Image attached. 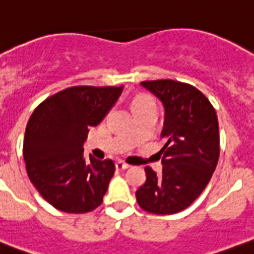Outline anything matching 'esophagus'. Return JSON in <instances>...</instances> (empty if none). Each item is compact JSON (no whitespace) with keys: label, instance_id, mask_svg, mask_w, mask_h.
<instances>
[{"label":"esophagus","instance_id":"obj_1","mask_svg":"<svg viewBox=\"0 0 254 254\" xmlns=\"http://www.w3.org/2000/svg\"><path fill=\"white\" fill-rule=\"evenodd\" d=\"M129 166L127 165V163H125V162L122 161H117L116 162V168H117L118 171H122V170H127Z\"/></svg>","mask_w":254,"mask_h":254}]
</instances>
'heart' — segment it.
I'll use <instances>...</instances> for the list:
<instances>
[{
	"label": "heart",
	"mask_w": 254,
	"mask_h": 254,
	"mask_svg": "<svg viewBox=\"0 0 254 254\" xmlns=\"http://www.w3.org/2000/svg\"><path fill=\"white\" fill-rule=\"evenodd\" d=\"M133 110L134 112H138V111H144V110H156V105H154L153 98L149 97L147 95H139L137 96L133 100Z\"/></svg>",
	"instance_id": "heart-1"
}]
</instances>
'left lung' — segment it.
<instances>
[{
  "instance_id": "1",
  "label": "left lung",
  "mask_w": 254,
  "mask_h": 254,
  "mask_svg": "<svg viewBox=\"0 0 254 254\" xmlns=\"http://www.w3.org/2000/svg\"><path fill=\"white\" fill-rule=\"evenodd\" d=\"M165 108L158 152L163 170L159 176L146 167L147 180L137 190L139 207L149 213L173 214L195 201L216 170L219 132L216 111L195 87L173 79L141 82Z\"/></svg>"
}]
</instances>
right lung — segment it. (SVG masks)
Segmentation results:
<instances>
[{
    "instance_id": "right-lung-1",
    "label": "right lung",
    "mask_w": 254,
    "mask_h": 254,
    "mask_svg": "<svg viewBox=\"0 0 254 254\" xmlns=\"http://www.w3.org/2000/svg\"><path fill=\"white\" fill-rule=\"evenodd\" d=\"M122 89L69 87L33 111L26 127L23 158L31 182L55 208L87 213L102 203L115 163L86 158L83 143L89 127L100 125Z\"/></svg>"
}]
</instances>
